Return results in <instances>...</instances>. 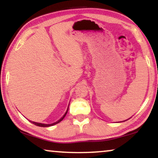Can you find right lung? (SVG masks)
<instances>
[{"mask_svg":"<svg viewBox=\"0 0 158 158\" xmlns=\"http://www.w3.org/2000/svg\"><path fill=\"white\" fill-rule=\"evenodd\" d=\"M68 109L67 110V111H66V113L64 114V115L62 116V117L60 118V119L59 120V121H57V122H55V123H53V124H41V123H36V122H31V121H30V122H31L32 124H34V125H36V126H38V127H50V126H53V125H55V124H58V123L59 122H61V121L63 119V118H64V116H66V114H67V113H68Z\"/></svg>","mask_w":158,"mask_h":158,"instance_id":"obj_1","label":"right lung"}]
</instances>
